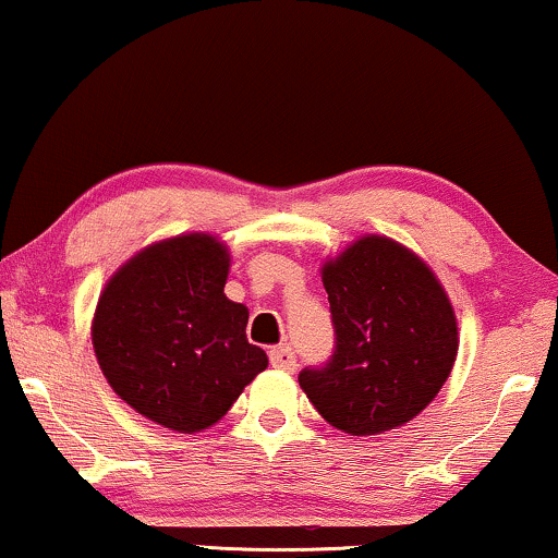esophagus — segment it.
<instances>
[{
	"instance_id": "esophagus-1",
	"label": "esophagus",
	"mask_w": 558,
	"mask_h": 558,
	"mask_svg": "<svg viewBox=\"0 0 558 558\" xmlns=\"http://www.w3.org/2000/svg\"><path fill=\"white\" fill-rule=\"evenodd\" d=\"M268 360L277 369H284V373H294L298 369V356H294V349L290 343H281V347H274L268 352Z\"/></svg>"
}]
</instances>
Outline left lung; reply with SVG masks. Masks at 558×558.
<instances>
[{"label": "left lung", "instance_id": "obj_1", "mask_svg": "<svg viewBox=\"0 0 558 558\" xmlns=\"http://www.w3.org/2000/svg\"><path fill=\"white\" fill-rule=\"evenodd\" d=\"M336 347L300 388L354 437L411 422L435 401L458 354V323L432 268L396 240L367 235L323 264Z\"/></svg>", "mask_w": 558, "mask_h": 558}]
</instances>
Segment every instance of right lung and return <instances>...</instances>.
<instances>
[{"mask_svg": "<svg viewBox=\"0 0 558 558\" xmlns=\"http://www.w3.org/2000/svg\"><path fill=\"white\" fill-rule=\"evenodd\" d=\"M227 271L217 238H168L129 258L95 307V356L116 396L183 435L217 424L268 364L247 343V307L227 300Z\"/></svg>", "mask_w": 558, "mask_h": 558, "instance_id": "right-lung-1", "label": "right lung"}]
</instances>
